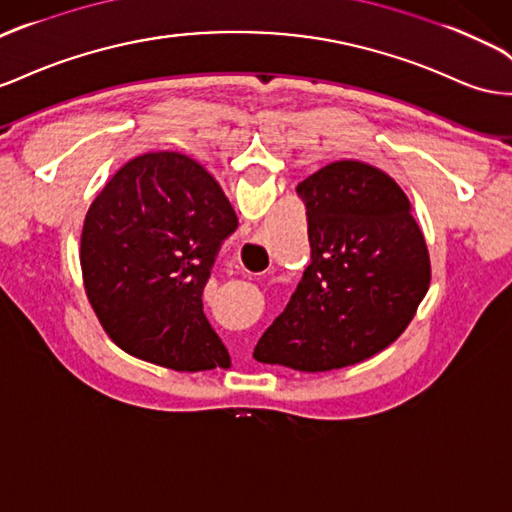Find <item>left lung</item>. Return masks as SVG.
<instances>
[{
    "mask_svg": "<svg viewBox=\"0 0 512 512\" xmlns=\"http://www.w3.org/2000/svg\"><path fill=\"white\" fill-rule=\"evenodd\" d=\"M297 191L308 209L310 265L254 359L301 372L359 364L403 334L428 293L422 230L407 193L364 161L329 163Z\"/></svg>",
    "mask_w": 512,
    "mask_h": 512,
    "instance_id": "left-lung-1",
    "label": "left lung"
}]
</instances>
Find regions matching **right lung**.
<instances>
[{"label": "right lung", "mask_w": 512, "mask_h": 512, "mask_svg": "<svg viewBox=\"0 0 512 512\" xmlns=\"http://www.w3.org/2000/svg\"><path fill=\"white\" fill-rule=\"evenodd\" d=\"M237 226L222 187L191 157L161 150L124 163L90 204L79 243L88 301L116 347L178 372L228 368L202 290Z\"/></svg>", "instance_id": "1"}]
</instances>
